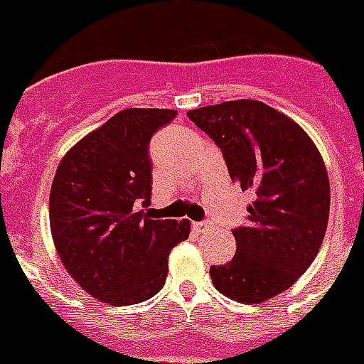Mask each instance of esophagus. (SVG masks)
Instances as JSON below:
<instances>
[{
  "mask_svg": "<svg viewBox=\"0 0 364 364\" xmlns=\"http://www.w3.org/2000/svg\"><path fill=\"white\" fill-rule=\"evenodd\" d=\"M195 230L198 231V233H204V231L210 230V225H208V223H204V222H196L195 223Z\"/></svg>",
  "mask_w": 364,
  "mask_h": 364,
  "instance_id": "esophagus-1",
  "label": "esophagus"
}]
</instances>
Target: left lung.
Returning a JSON list of instances; mask_svg holds the SVG:
<instances>
[{
  "mask_svg": "<svg viewBox=\"0 0 364 364\" xmlns=\"http://www.w3.org/2000/svg\"><path fill=\"white\" fill-rule=\"evenodd\" d=\"M187 115L222 148L231 181L255 193L249 222L233 231L235 257L210 268L212 284L237 303H264L305 274L324 241V160L305 129L258 100H231Z\"/></svg>",
  "mask_w": 364,
  "mask_h": 364,
  "instance_id": "obj_1",
  "label": "left lung"
}]
</instances>
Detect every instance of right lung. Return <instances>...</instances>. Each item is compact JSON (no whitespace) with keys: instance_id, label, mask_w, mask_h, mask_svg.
<instances>
[{"instance_id":"right-lung-1","label":"right lung","mask_w":364,"mask_h":364,"mask_svg":"<svg viewBox=\"0 0 364 364\" xmlns=\"http://www.w3.org/2000/svg\"><path fill=\"white\" fill-rule=\"evenodd\" d=\"M175 109L129 107L82 136L59 161L50 191V230L61 262L88 295L107 305L154 297L168 257L191 233L189 220H152L148 142Z\"/></svg>"}]
</instances>
